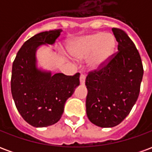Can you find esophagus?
<instances>
[{
  "mask_svg": "<svg viewBox=\"0 0 152 152\" xmlns=\"http://www.w3.org/2000/svg\"><path fill=\"white\" fill-rule=\"evenodd\" d=\"M80 82L81 85H84L85 82H86V75L84 73L80 74Z\"/></svg>",
  "mask_w": 152,
  "mask_h": 152,
  "instance_id": "1",
  "label": "esophagus"
}]
</instances>
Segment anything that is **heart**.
<instances>
[{"instance_id":"1","label":"heart","mask_w":152,"mask_h":152,"mask_svg":"<svg viewBox=\"0 0 152 152\" xmlns=\"http://www.w3.org/2000/svg\"><path fill=\"white\" fill-rule=\"evenodd\" d=\"M115 38L112 34L101 32L88 35L77 40L72 53L78 58L92 55L90 65L98 69L104 66L111 58L115 50Z\"/></svg>"}]
</instances>
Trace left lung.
<instances>
[{
  "mask_svg": "<svg viewBox=\"0 0 152 152\" xmlns=\"http://www.w3.org/2000/svg\"><path fill=\"white\" fill-rule=\"evenodd\" d=\"M112 31L118 52L104 66L89 72L86 80L87 116L102 128L114 127L129 114L143 76L140 54L134 42L123 30L113 28Z\"/></svg>",
  "mask_w": 152,
  "mask_h": 152,
  "instance_id": "8db88e82",
  "label": "left lung"
}]
</instances>
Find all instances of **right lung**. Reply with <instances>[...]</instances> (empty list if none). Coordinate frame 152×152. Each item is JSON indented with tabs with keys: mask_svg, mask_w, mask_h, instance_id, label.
I'll list each match as a JSON object with an SVG mask.
<instances>
[{
	"mask_svg": "<svg viewBox=\"0 0 152 152\" xmlns=\"http://www.w3.org/2000/svg\"><path fill=\"white\" fill-rule=\"evenodd\" d=\"M61 31L58 29L35 35L23 45L13 63L12 96L22 117L34 127H47L59 121L65 102L80 85V73L52 75L37 66L38 47L54 44Z\"/></svg>",
	"mask_w": 152,
	"mask_h": 152,
	"instance_id": "1",
	"label": "right lung"
}]
</instances>
